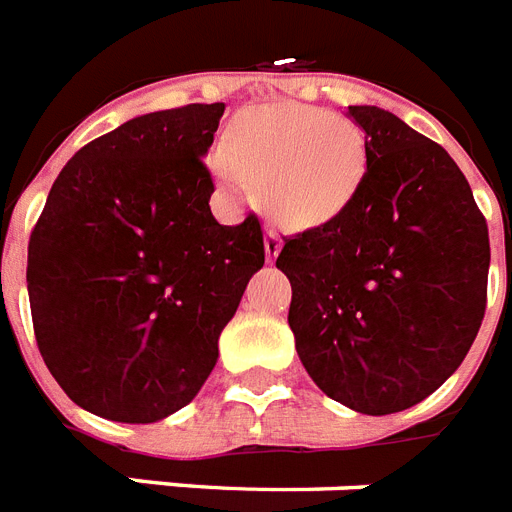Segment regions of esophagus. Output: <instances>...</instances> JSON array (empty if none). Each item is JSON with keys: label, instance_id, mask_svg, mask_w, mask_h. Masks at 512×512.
I'll list each match as a JSON object with an SVG mask.
<instances>
[{"label": "esophagus", "instance_id": "esophagus-1", "mask_svg": "<svg viewBox=\"0 0 512 512\" xmlns=\"http://www.w3.org/2000/svg\"><path fill=\"white\" fill-rule=\"evenodd\" d=\"M281 244L284 242H281V236H278L276 228H268V231H265V255H268L270 263H273L278 252H281Z\"/></svg>", "mask_w": 512, "mask_h": 512}]
</instances>
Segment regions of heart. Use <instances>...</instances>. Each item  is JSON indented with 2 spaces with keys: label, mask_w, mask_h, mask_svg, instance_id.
<instances>
[{
  "label": "heart",
  "mask_w": 512,
  "mask_h": 512,
  "mask_svg": "<svg viewBox=\"0 0 512 512\" xmlns=\"http://www.w3.org/2000/svg\"><path fill=\"white\" fill-rule=\"evenodd\" d=\"M368 168L363 131L318 107L263 105L236 120L215 149V176L249 197L263 186L270 213L289 228L323 226L350 205Z\"/></svg>",
  "instance_id": "1"
}]
</instances>
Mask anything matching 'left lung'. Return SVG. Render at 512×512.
Returning a JSON list of instances; mask_svg holds the SVG:
<instances>
[{"label":"left lung","instance_id":"8db88e82","mask_svg":"<svg viewBox=\"0 0 512 512\" xmlns=\"http://www.w3.org/2000/svg\"><path fill=\"white\" fill-rule=\"evenodd\" d=\"M368 168L342 213L289 236V326L318 389L400 413L458 371L486 310L489 228L447 149L381 107H350Z\"/></svg>","mask_w":512,"mask_h":512}]
</instances>
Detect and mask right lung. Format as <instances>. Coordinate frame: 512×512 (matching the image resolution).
<instances>
[{"instance_id":"1","label":"right lung","mask_w":512,"mask_h":512,"mask_svg":"<svg viewBox=\"0 0 512 512\" xmlns=\"http://www.w3.org/2000/svg\"><path fill=\"white\" fill-rule=\"evenodd\" d=\"M226 105L128 120L60 170L28 242L39 352L62 392L120 423L189 405L252 273L257 215L220 226L205 160Z\"/></svg>"}]
</instances>
